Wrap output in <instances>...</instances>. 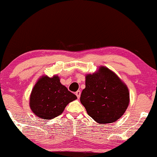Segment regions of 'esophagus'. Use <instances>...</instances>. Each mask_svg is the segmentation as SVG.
Here are the masks:
<instances>
[{"mask_svg":"<svg viewBox=\"0 0 157 157\" xmlns=\"http://www.w3.org/2000/svg\"><path fill=\"white\" fill-rule=\"evenodd\" d=\"M76 95L77 98L79 99V97H80V96H81V91L80 90L77 91L76 92Z\"/></svg>","mask_w":157,"mask_h":157,"instance_id":"esophagus-1","label":"esophagus"}]
</instances>
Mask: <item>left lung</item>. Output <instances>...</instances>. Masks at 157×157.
<instances>
[{"label": "left lung", "instance_id": "8db88e82", "mask_svg": "<svg viewBox=\"0 0 157 157\" xmlns=\"http://www.w3.org/2000/svg\"><path fill=\"white\" fill-rule=\"evenodd\" d=\"M80 101L88 115L97 123H111L125 113L129 104V91L117 75L105 67L86 76V88Z\"/></svg>", "mask_w": 157, "mask_h": 157}]
</instances>
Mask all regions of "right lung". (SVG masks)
<instances>
[{
	"instance_id": "right-lung-1",
	"label": "right lung",
	"mask_w": 157,
	"mask_h": 157,
	"mask_svg": "<svg viewBox=\"0 0 157 157\" xmlns=\"http://www.w3.org/2000/svg\"><path fill=\"white\" fill-rule=\"evenodd\" d=\"M76 99V95L61 84L58 76H43L32 91L30 107L39 117L50 120L60 115L66 105Z\"/></svg>"
}]
</instances>
